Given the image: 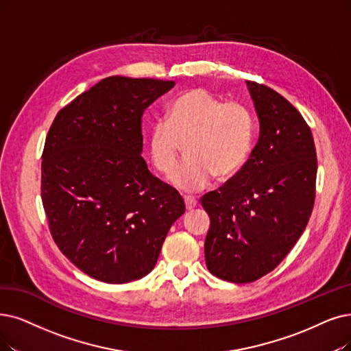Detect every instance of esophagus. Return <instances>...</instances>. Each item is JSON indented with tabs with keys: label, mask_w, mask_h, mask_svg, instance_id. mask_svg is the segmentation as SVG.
<instances>
[{
	"label": "esophagus",
	"mask_w": 351,
	"mask_h": 351,
	"mask_svg": "<svg viewBox=\"0 0 351 351\" xmlns=\"http://www.w3.org/2000/svg\"><path fill=\"white\" fill-rule=\"evenodd\" d=\"M184 203H186L187 210H193L195 206H197V200L191 197V195H184Z\"/></svg>",
	"instance_id": "esophagus-1"
}]
</instances>
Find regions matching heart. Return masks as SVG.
I'll use <instances>...</instances> for the list:
<instances>
[{"label":"heart","instance_id":"heart-1","mask_svg":"<svg viewBox=\"0 0 351 351\" xmlns=\"http://www.w3.org/2000/svg\"><path fill=\"white\" fill-rule=\"evenodd\" d=\"M180 143H184L187 158L171 183L183 191H197L216 174L230 177L243 167L254 143V118L243 104L221 102L207 89L194 88L176 97L165 119L156 121L149 130V160L162 176L173 173Z\"/></svg>","mask_w":351,"mask_h":351}]
</instances>
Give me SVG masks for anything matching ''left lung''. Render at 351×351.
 <instances>
[{
    "label": "left lung",
    "mask_w": 351,
    "mask_h": 351,
    "mask_svg": "<svg viewBox=\"0 0 351 351\" xmlns=\"http://www.w3.org/2000/svg\"><path fill=\"white\" fill-rule=\"evenodd\" d=\"M259 139L245 165L202 197L210 216L207 269L224 281L254 282L298 242L315 199L317 152L302 115L274 89L246 82Z\"/></svg>",
    "instance_id": "left-lung-1"
}]
</instances>
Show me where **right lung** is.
Masks as SVG:
<instances>
[{
  "instance_id": "add662e5",
  "label": "right lung",
  "mask_w": 351,
  "mask_h": 351,
  "mask_svg": "<svg viewBox=\"0 0 351 351\" xmlns=\"http://www.w3.org/2000/svg\"><path fill=\"white\" fill-rule=\"evenodd\" d=\"M176 83L110 76L59 110L41 161V200L53 241L86 275L125 284L149 274L186 212L143 152L144 110Z\"/></svg>"
}]
</instances>
